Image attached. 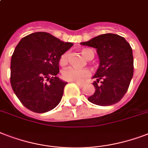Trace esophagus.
I'll return each instance as SVG.
<instances>
[{
  "label": "esophagus",
  "mask_w": 148,
  "mask_h": 148,
  "mask_svg": "<svg viewBox=\"0 0 148 148\" xmlns=\"http://www.w3.org/2000/svg\"><path fill=\"white\" fill-rule=\"evenodd\" d=\"M76 84H77V85H78L80 88H83V87H84V84H82V83H78V82H77Z\"/></svg>",
  "instance_id": "obj_1"
}]
</instances>
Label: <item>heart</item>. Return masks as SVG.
I'll use <instances>...</instances> for the list:
<instances>
[{
	"mask_svg": "<svg viewBox=\"0 0 148 148\" xmlns=\"http://www.w3.org/2000/svg\"><path fill=\"white\" fill-rule=\"evenodd\" d=\"M82 55L88 59L90 56H94V53L91 49H84L82 50ZM67 53H65L60 56V65H65L67 62ZM90 74V71L88 69H76L74 67H67L62 72V76L65 81L67 82H81L84 78Z\"/></svg>",
	"mask_w": 148,
	"mask_h": 148,
	"instance_id": "heart-1",
	"label": "heart"
}]
</instances>
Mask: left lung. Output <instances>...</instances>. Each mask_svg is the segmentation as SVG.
<instances>
[{
	"instance_id": "1",
	"label": "left lung",
	"mask_w": 148,
	"mask_h": 148,
	"mask_svg": "<svg viewBox=\"0 0 148 148\" xmlns=\"http://www.w3.org/2000/svg\"><path fill=\"white\" fill-rule=\"evenodd\" d=\"M81 45L96 49L99 66L92 78L95 91L88 98L101 106H111L121 100L127 92L134 74V56L129 42L112 33L102 34Z\"/></svg>"
}]
</instances>
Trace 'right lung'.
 <instances>
[{
    "label": "right lung",
    "mask_w": 148,
    "mask_h": 148,
    "mask_svg": "<svg viewBox=\"0 0 148 148\" xmlns=\"http://www.w3.org/2000/svg\"><path fill=\"white\" fill-rule=\"evenodd\" d=\"M72 46L44 32L29 34L18 43L11 56V84L27 109L43 113L60 102L67 82L56 76L60 59Z\"/></svg>",
    "instance_id": "right-lung-1"
}]
</instances>
